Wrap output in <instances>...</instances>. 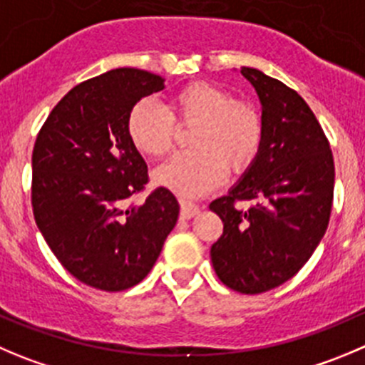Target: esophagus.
<instances>
[{
	"label": "esophagus",
	"instance_id": "obj_1",
	"mask_svg": "<svg viewBox=\"0 0 365 365\" xmlns=\"http://www.w3.org/2000/svg\"><path fill=\"white\" fill-rule=\"evenodd\" d=\"M199 206L193 202H190V200H185L180 199V218H185V220H190V218H193L195 215H199Z\"/></svg>",
	"mask_w": 365,
	"mask_h": 365
}]
</instances>
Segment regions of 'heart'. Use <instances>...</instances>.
Here are the masks:
<instances>
[{"label": "heart", "mask_w": 365, "mask_h": 365, "mask_svg": "<svg viewBox=\"0 0 365 365\" xmlns=\"http://www.w3.org/2000/svg\"><path fill=\"white\" fill-rule=\"evenodd\" d=\"M195 125L193 150L177 154L154 172L158 185L182 197H200L217 188L225 170L242 172L258 155L263 120L252 103L232 100L210 82H192L173 93L168 109L154 100H140L127 120L134 147L147 158H163L175 141L177 127Z\"/></svg>", "instance_id": "b5f03b06"}]
</instances>
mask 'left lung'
<instances>
[{
  "label": "left lung",
  "instance_id": "8db88e82",
  "mask_svg": "<svg viewBox=\"0 0 365 365\" xmlns=\"http://www.w3.org/2000/svg\"><path fill=\"white\" fill-rule=\"evenodd\" d=\"M262 102L263 141L247 172L210 210L224 222L211 245L218 279L240 294H262L296 276L329 222L335 166L308 103L259 69L242 68ZM240 200H252L244 210Z\"/></svg>",
  "mask_w": 365,
  "mask_h": 365
}]
</instances>
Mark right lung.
<instances>
[{
    "label": "right lung",
    "mask_w": 365,
    "mask_h": 365,
    "mask_svg": "<svg viewBox=\"0 0 365 365\" xmlns=\"http://www.w3.org/2000/svg\"><path fill=\"white\" fill-rule=\"evenodd\" d=\"M163 88L165 78L145 69H110L75 86L37 134L36 224L62 267L93 289L120 292L143 281L175 227L179 202L163 186L125 207L148 182L128 114Z\"/></svg>",
    "instance_id": "1"
}]
</instances>
